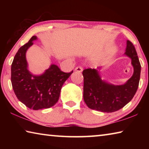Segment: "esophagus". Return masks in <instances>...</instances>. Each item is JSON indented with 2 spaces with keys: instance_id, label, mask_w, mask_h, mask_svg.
Listing matches in <instances>:
<instances>
[{
  "instance_id": "1",
  "label": "esophagus",
  "mask_w": 149,
  "mask_h": 149,
  "mask_svg": "<svg viewBox=\"0 0 149 149\" xmlns=\"http://www.w3.org/2000/svg\"><path fill=\"white\" fill-rule=\"evenodd\" d=\"M75 71L77 72H81L83 71V68L81 66H77L75 68Z\"/></svg>"
}]
</instances>
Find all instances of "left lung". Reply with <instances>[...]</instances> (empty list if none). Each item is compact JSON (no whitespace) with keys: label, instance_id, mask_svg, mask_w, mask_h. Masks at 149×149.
I'll return each instance as SVG.
<instances>
[{"label":"left lung","instance_id":"8db88e82","mask_svg":"<svg viewBox=\"0 0 149 149\" xmlns=\"http://www.w3.org/2000/svg\"><path fill=\"white\" fill-rule=\"evenodd\" d=\"M124 54L132 60L133 74L124 84L114 85L102 80L100 75L101 67L85 69L84 99L91 109L102 112H113L130 102L137 92L141 75V64L134 46L127 40Z\"/></svg>","mask_w":149,"mask_h":149}]
</instances>
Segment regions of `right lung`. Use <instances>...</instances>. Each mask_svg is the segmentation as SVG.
<instances>
[{
	"instance_id": "right-lung-1",
	"label": "right lung",
	"mask_w": 149,
	"mask_h": 149,
	"mask_svg": "<svg viewBox=\"0 0 149 149\" xmlns=\"http://www.w3.org/2000/svg\"><path fill=\"white\" fill-rule=\"evenodd\" d=\"M37 39V36H33L19 48L11 65V82L15 95L20 102L35 110L53 107L58 100L63 84L73 73L63 72L58 65L52 64L42 74H31L26 52Z\"/></svg>"
}]
</instances>
